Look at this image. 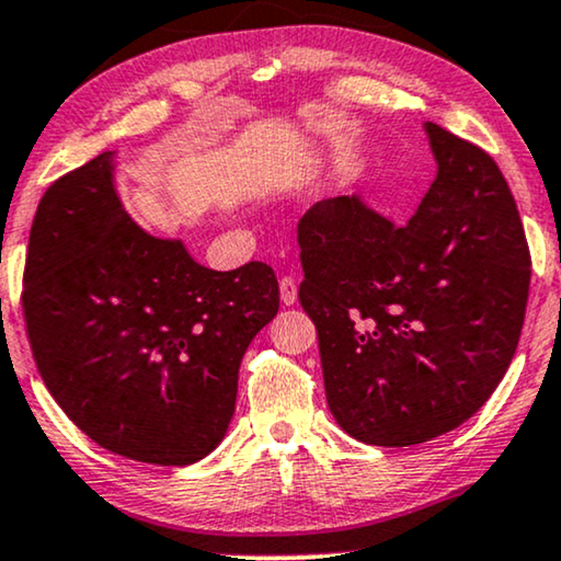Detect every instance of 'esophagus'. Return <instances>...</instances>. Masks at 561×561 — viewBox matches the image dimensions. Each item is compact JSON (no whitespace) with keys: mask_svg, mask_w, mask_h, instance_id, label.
I'll return each mask as SVG.
<instances>
[{"mask_svg":"<svg viewBox=\"0 0 561 561\" xmlns=\"http://www.w3.org/2000/svg\"><path fill=\"white\" fill-rule=\"evenodd\" d=\"M279 295H282V302H285V305L297 302V282L293 279V276H282Z\"/></svg>","mask_w":561,"mask_h":561,"instance_id":"34e87169","label":"esophagus"}]
</instances>
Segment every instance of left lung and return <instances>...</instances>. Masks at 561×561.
I'll use <instances>...</instances> for the list:
<instances>
[{"label": "left lung", "mask_w": 561, "mask_h": 561, "mask_svg": "<svg viewBox=\"0 0 561 561\" xmlns=\"http://www.w3.org/2000/svg\"><path fill=\"white\" fill-rule=\"evenodd\" d=\"M425 133L438 174L408 222L346 194L297 226L328 408L371 446L423 444L472 417L526 318L531 251L503 171L442 125Z\"/></svg>", "instance_id": "1"}]
</instances>
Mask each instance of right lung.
Returning <instances> with one entry per match:
<instances>
[{"instance_id":"add662e5","label":"right lung","mask_w":561,"mask_h":561,"mask_svg":"<svg viewBox=\"0 0 561 561\" xmlns=\"http://www.w3.org/2000/svg\"><path fill=\"white\" fill-rule=\"evenodd\" d=\"M279 310L274 268L199 266L182 241L138 228L112 184V153L41 197L22 316L48 392L102 449L184 467L210 454L236 410L238 367Z\"/></svg>"}]
</instances>
